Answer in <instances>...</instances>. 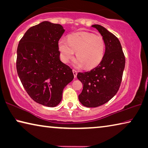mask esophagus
<instances>
[{
  "instance_id": "34e87169",
  "label": "esophagus",
  "mask_w": 148,
  "mask_h": 148,
  "mask_svg": "<svg viewBox=\"0 0 148 148\" xmlns=\"http://www.w3.org/2000/svg\"><path fill=\"white\" fill-rule=\"evenodd\" d=\"M72 72H73V74H74V78H76V76H77V74H78V72H77L76 70H72Z\"/></svg>"
}]
</instances>
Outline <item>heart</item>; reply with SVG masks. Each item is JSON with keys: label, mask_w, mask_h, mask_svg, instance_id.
<instances>
[{"label": "heart", "mask_w": 148, "mask_h": 148, "mask_svg": "<svg viewBox=\"0 0 148 148\" xmlns=\"http://www.w3.org/2000/svg\"><path fill=\"white\" fill-rule=\"evenodd\" d=\"M58 46L62 62L67 63L76 52L78 58L74 60V65L76 67L84 66L88 69L97 66L101 62L105 50L103 38L88 32L72 34L68 41L60 39Z\"/></svg>", "instance_id": "obj_1"}]
</instances>
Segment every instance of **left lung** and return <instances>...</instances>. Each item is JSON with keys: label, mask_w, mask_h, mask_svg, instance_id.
I'll return each instance as SVG.
<instances>
[{"label": "left lung", "mask_w": 148, "mask_h": 148, "mask_svg": "<svg viewBox=\"0 0 148 148\" xmlns=\"http://www.w3.org/2000/svg\"><path fill=\"white\" fill-rule=\"evenodd\" d=\"M95 28L104 39L105 52L101 62L89 72H78L77 78L83 84L78 96L86 107H97L106 103L118 91L125 66V57L118 38L101 25Z\"/></svg>", "instance_id": "1"}]
</instances>
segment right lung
<instances>
[{"instance_id": "obj_1", "label": "right lung", "mask_w": 148, "mask_h": 148, "mask_svg": "<svg viewBox=\"0 0 148 148\" xmlns=\"http://www.w3.org/2000/svg\"><path fill=\"white\" fill-rule=\"evenodd\" d=\"M65 30L47 21L31 27L20 39L16 69L23 88L37 103L54 107L74 79L72 70L60 60L58 41Z\"/></svg>"}]
</instances>
